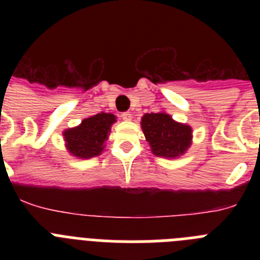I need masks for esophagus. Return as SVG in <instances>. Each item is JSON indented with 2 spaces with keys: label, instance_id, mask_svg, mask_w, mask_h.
<instances>
[{
  "label": "esophagus",
  "instance_id": "esophagus-1",
  "mask_svg": "<svg viewBox=\"0 0 260 260\" xmlns=\"http://www.w3.org/2000/svg\"><path fill=\"white\" fill-rule=\"evenodd\" d=\"M121 117H122V119H123V121H126V122H128V121H132V119H133V114L130 113V112L122 113V114H121Z\"/></svg>",
  "mask_w": 260,
  "mask_h": 260
}]
</instances>
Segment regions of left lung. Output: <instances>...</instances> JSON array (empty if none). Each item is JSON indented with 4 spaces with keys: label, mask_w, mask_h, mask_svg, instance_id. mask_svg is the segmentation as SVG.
<instances>
[{
    "label": "left lung",
    "mask_w": 260,
    "mask_h": 260,
    "mask_svg": "<svg viewBox=\"0 0 260 260\" xmlns=\"http://www.w3.org/2000/svg\"><path fill=\"white\" fill-rule=\"evenodd\" d=\"M141 126L151 151L158 157H180L192 143L191 126L177 122L165 112L146 113L142 117Z\"/></svg>",
    "instance_id": "left-lung-1"
}]
</instances>
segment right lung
Segmentation results:
<instances>
[{
    "label": "right lung",
    "mask_w": 260,
    "mask_h": 260,
    "mask_svg": "<svg viewBox=\"0 0 260 260\" xmlns=\"http://www.w3.org/2000/svg\"><path fill=\"white\" fill-rule=\"evenodd\" d=\"M117 117L112 113H98L84 118L75 127L63 130L68 152L78 158H91L104 151L105 142Z\"/></svg>",
    "instance_id": "add662e5"
}]
</instances>
